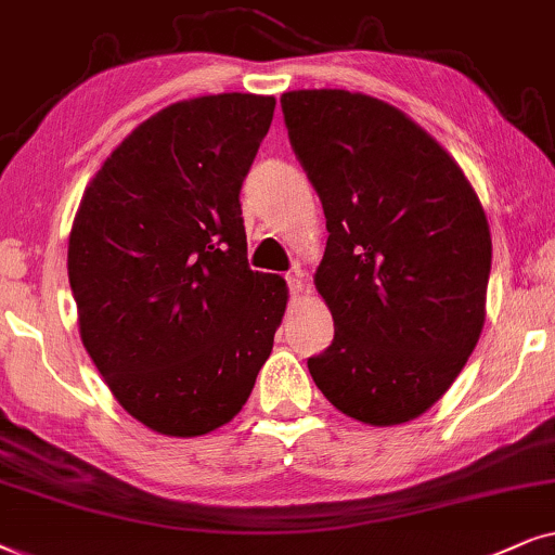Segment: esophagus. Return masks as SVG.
Masks as SVG:
<instances>
[{"label": "esophagus", "instance_id": "obj_1", "mask_svg": "<svg viewBox=\"0 0 555 555\" xmlns=\"http://www.w3.org/2000/svg\"><path fill=\"white\" fill-rule=\"evenodd\" d=\"M301 279H305V273H301L299 266H294V269H292L289 273H286V284H289L292 297H299V292H301Z\"/></svg>", "mask_w": 555, "mask_h": 555}]
</instances>
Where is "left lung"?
<instances>
[{
    "label": "left lung",
    "mask_w": 555,
    "mask_h": 555,
    "mask_svg": "<svg viewBox=\"0 0 555 555\" xmlns=\"http://www.w3.org/2000/svg\"><path fill=\"white\" fill-rule=\"evenodd\" d=\"M282 111L330 233L314 284L335 339L309 373L345 416L403 424L447 393L482 335L485 210L444 146L373 95L289 91Z\"/></svg>",
    "instance_id": "1"
}]
</instances>
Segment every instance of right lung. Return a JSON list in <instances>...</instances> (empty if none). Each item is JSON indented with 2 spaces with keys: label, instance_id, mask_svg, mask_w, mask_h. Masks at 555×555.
I'll return each mask as SVG.
<instances>
[{
  "label": "right lung",
  "instance_id": "obj_1",
  "mask_svg": "<svg viewBox=\"0 0 555 555\" xmlns=\"http://www.w3.org/2000/svg\"><path fill=\"white\" fill-rule=\"evenodd\" d=\"M273 95L172 103L111 152L68 243L80 339L124 411L203 437L248 401L286 309V282L250 271L241 188Z\"/></svg>",
  "mask_w": 555,
  "mask_h": 555
}]
</instances>
